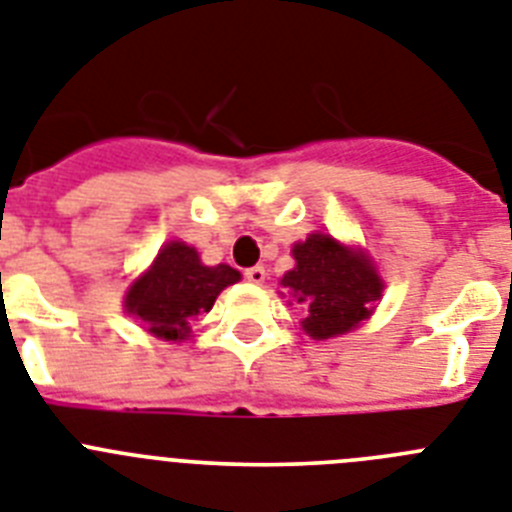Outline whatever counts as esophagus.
<instances>
[{
	"label": "esophagus",
	"mask_w": 512,
	"mask_h": 512,
	"mask_svg": "<svg viewBox=\"0 0 512 512\" xmlns=\"http://www.w3.org/2000/svg\"><path fill=\"white\" fill-rule=\"evenodd\" d=\"M246 279L251 282V285H264L266 269L264 266H251V269H246Z\"/></svg>",
	"instance_id": "34e87169"
}]
</instances>
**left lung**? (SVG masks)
Wrapping results in <instances>:
<instances>
[{
    "instance_id": "left-lung-1",
    "label": "left lung",
    "mask_w": 512,
    "mask_h": 512,
    "mask_svg": "<svg viewBox=\"0 0 512 512\" xmlns=\"http://www.w3.org/2000/svg\"><path fill=\"white\" fill-rule=\"evenodd\" d=\"M295 269L282 277L298 303L308 305L303 329L313 339L347 334L370 316L381 300L383 282L368 256L336 243L331 235L313 233L292 248Z\"/></svg>"
}]
</instances>
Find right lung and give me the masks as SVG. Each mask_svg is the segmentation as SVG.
I'll return each mask as SVG.
<instances>
[{
	"instance_id": "right-lung-1",
	"label": "right lung",
	"mask_w": 512,
	"mask_h": 512,
	"mask_svg": "<svg viewBox=\"0 0 512 512\" xmlns=\"http://www.w3.org/2000/svg\"><path fill=\"white\" fill-rule=\"evenodd\" d=\"M240 274L233 266H204L199 253L186 243L160 248L150 272L139 277L126 295V310L147 326V331L168 342H181L191 323L204 316L227 285Z\"/></svg>"
}]
</instances>
